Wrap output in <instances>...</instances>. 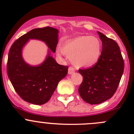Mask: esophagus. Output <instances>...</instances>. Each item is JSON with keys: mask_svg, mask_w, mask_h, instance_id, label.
I'll return each mask as SVG.
<instances>
[{"mask_svg": "<svg viewBox=\"0 0 134 134\" xmlns=\"http://www.w3.org/2000/svg\"><path fill=\"white\" fill-rule=\"evenodd\" d=\"M74 72H75V69H74V68L70 67L68 69V73L69 74V75H72Z\"/></svg>", "mask_w": 134, "mask_h": 134, "instance_id": "34e87169", "label": "esophagus"}]
</instances>
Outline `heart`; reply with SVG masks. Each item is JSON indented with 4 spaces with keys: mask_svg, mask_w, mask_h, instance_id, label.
<instances>
[{
    "mask_svg": "<svg viewBox=\"0 0 134 134\" xmlns=\"http://www.w3.org/2000/svg\"><path fill=\"white\" fill-rule=\"evenodd\" d=\"M59 54H65L77 67H89L98 62L102 52V43L93 36H81L66 41Z\"/></svg>",
    "mask_w": 134,
    "mask_h": 134,
    "instance_id": "obj_1",
    "label": "heart"
}]
</instances>
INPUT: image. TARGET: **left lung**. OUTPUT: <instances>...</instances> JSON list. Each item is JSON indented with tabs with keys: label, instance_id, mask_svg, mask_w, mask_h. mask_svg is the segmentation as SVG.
Wrapping results in <instances>:
<instances>
[{
	"label": "left lung",
	"instance_id": "obj_1",
	"mask_svg": "<svg viewBox=\"0 0 134 134\" xmlns=\"http://www.w3.org/2000/svg\"><path fill=\"white\" fill-rule=\"evenodd\" d=\"M102 42L98 62L90 68L79 69L83 76L79 93L89 104H99L113 97L124 72V63L120 48L114 40L97 32Z\"/></svg>",
	"mask_w": 134,
	"mask_h": 134
}]
</instances>
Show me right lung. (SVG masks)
<instances>
[{"instance_id": "add662e5", "label": "right lung", "mask_w": 134, "mask_h": 134, "mask_svg": "<svg viewBox=\"0 0 134 134\" xmlns=\"http://www.w3.org/2000/svg\"><path fill=\"white\" fill-rule=\"evenodd\" d=\"M57 29L51 27L32 29L13 43L8 53L7 73L18 94L25 102L43 105L49 101L58 83L67 75L68 67L58 64L51 55L58 43ZM31 39L44 42L49 47L45 60L38 66L24 62L22 50Z\"/></svg>"}]
</instances>
